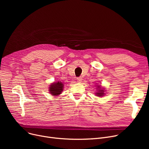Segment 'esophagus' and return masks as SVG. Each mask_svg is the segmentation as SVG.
<instances>
[{"label":"esophagus","mask_w":149,"mask_h":149,"mask_svg":"<svg viewBox=\"0 0 149 149\" xmlns=\"http://www.w3.org/2000/svg\"><path fill=\"white\" fill-rule=\"evenodd\" d=\"M82 80H83V79H82V78H81V77H79V78H77V81H78V82L81 83V82L82 81Z\"/></svg>","instance_id":"1"}]
</instances>
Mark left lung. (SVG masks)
<instances>
[{
	"mask_svg": "<svg viewBox=\"0 0 149 149\" xmlns=\"http://www.w3.org/2000/svg\"><path fill=\"white\" fill-rule=\"evenodd\" d=\"M98 88H99V89H98V92L96 93V94L97 95V96H98V97H101V96H103V95L104 94V91L103 90H102V89H100V86H98Z\"/></svg>",
	"mask_w": 149,
	"mask_h": 149,
	"instance_id": "left-lung-1",
	"label": "left lung"
}]
</instances>
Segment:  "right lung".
<instances>
[{"label":"right lung","instance_id":"right-lung-1","mask_svg":"<svg viewBox=\"0 0 149 149\" xmlns=\"http://www.w3.org/2000/svg\"><path fill=\"white\" fill-rule=\"evenodd\" d=\"M63 84L61 81L54 83L50 85L49 91L50 93H52V95L57 96L60 94L63 91Z\"/></svg>","mask_w":149,"mask_h":149}]
</instances>
